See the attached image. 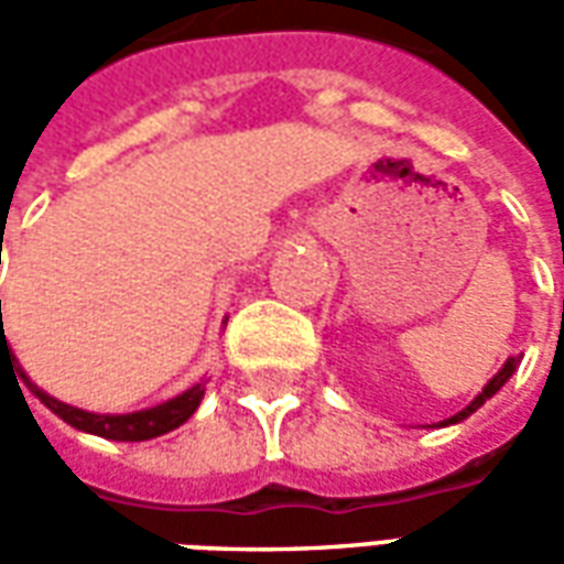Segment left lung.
Returning <instances> with one entry per match:
<instances>
[{
	"label": "left lung",
	"mask_w": 564,
	"mask_h": 564,
	"mask_svg": "<svg viewBox=\"0 0 564 564\" xmlns=\"http://www.w3.org/2000/svg\"><path fill=\"white\" fill-rule=\"evenodd\" d=\"M517 366H520V359H517V356H510L508 362H505V368H501V371H498L496 378H492V380H489V383H486L484 392H480V395H477V399H474V402L468 404L465 411H459V414H456V416H449V420H444V425L459 423V420H465V416H471L474 411H477V408H480V404L486 402V399H492V395H496V392L501 390L505 383H508V378H510V375H513V371H517Z\"/></svg>",
	"instance_id": "8db88e82"
}]
</instances>
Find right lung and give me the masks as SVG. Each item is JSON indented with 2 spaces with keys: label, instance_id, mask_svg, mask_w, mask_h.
<instances>
[{
  "label": "right lung",
  "instance_id": "obj_1",
  "mask_svg": "<svg viewBox=\"0 0 564 564\" xmlns=\"http://www.w3.org/2000/svg\"><path fill=\"white\" fill-rule=\"evenodd\" d=\"M2 305V302H0ZM2 319V317H0ZM11 347L6 341V329L0 335V366L2 362H11V375L14 370L19 371L14 380H23L26 387L32 390V395H39V402L44 408H51L59 420H66L68 425H75L80 432H90V435L108 437V441H148V437L165 435V432H172L177 425H184L189 416L196 414L198 402H202V395H205V383H196L193 390H186L184 395H177L172 402L160 404V408H150V411H139V414H90V411H80V408H72V404L56 402L54 395H47L44 390H39L35 383H32L26 375H23V368L18 366V359L14 354H8ZM20 387V383H18Z\"/></svg>",
  "mask_w": 564,
  "mask_h": 564
}]
</instances>
